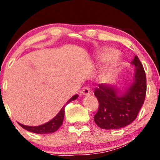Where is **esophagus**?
<instances>
[{"label":"esophagus","instance_id":"esophagus-1","mask_svg":"<svg viewBox=\"0 0 160 160\" xmlns=\"http://www.w3.org/2000/svg\"><path fill=\"white\" fill-rule=\"evenodd\" d=\"M90 93V88L88 86H86L85 88H83L81 91V95H83V96H87V95H89Z\"/></svg>","mask_w":160,"mask_h":160}]
</instances>
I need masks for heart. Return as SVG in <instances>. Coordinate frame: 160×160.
Instances as JSON below:
<instances>
[{
    "label": "heart",
    "instance_id": "heart-1",
    "mask_svg": "<svg viewBox=\"0 0 160 160\" xmlns=\"http://www.w3.org/2000/svg\"><path fill=\"white\" fill-rule=\"evenodd\" d=\"M118 52L116 50L110 49V48H104L99 52V59L102 62H109L113 60L117 56ZM119 69V63L118 62H112L103 74V80L105 82L110 83L113 81L115 77L116 73Z\"/></svg>",
    "mask_w": 160,
    "mask_h": 160
}]
</instances>
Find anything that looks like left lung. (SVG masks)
Returning a JSON list of instances; mask_svg holds the SVG:
<instances>
[{"mask_svg": "<svg viewBox=\"0 0 160 160\" xmlns=\"http://www.w3.org/2000/svg\"><path fill=\"white\" fill-rule=\"evenodd\" d=\"M132 64L135 68L134 81L120 95L116 88L98 84L94 95L99 103L94 122L103 129H118L132 123L144 104L146 94V77L142 64L135 56Z\"/></svg>", "mask_w": 160, "mask_h": 160, "instance_id": "obj_1", "label": "left lung"}]
</instances>
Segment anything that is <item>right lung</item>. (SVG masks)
<instances>
[{
  "label": "right lung",
  "mask_w": 160,
  "mask_h": 160,
  "mask_svg": "<svg viewBox=\"0 0 160 160\" xmlns=\"http://www.w3.org/2000/svg\"><path fill=\"white\" fill-rule=\"evenodd\" d=\"M78 98L77 94L72 96V98L67 101V104L68 103L71 102L72 101H74L77 98ZM65 106L64 105L63 107L62 108L60 111L57 114V115L56 117L53 118L51 121L48 122L47 123L43 124L42 125H38V126H28V125H22V124L18 123L19 125L21 127L24 128V129L28 131V132H33V133H36V134H47V133H52V132H56L60 128V126L62 125V122H63V118H64V112H65Z\"/></svg>",
  "instance_id": "obj_1"
}]
</instances>
